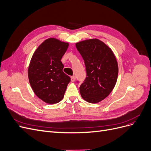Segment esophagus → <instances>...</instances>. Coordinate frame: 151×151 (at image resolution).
<instances>
[{
  "mask_svg": "<svg viewBox=\"0 0 151 151\" xmlns=\"http://www.w3.org/2000/svg\"><path fill=\"white\" fill-rule=\"evenodd\" d=\"M76 80V76H72L71 77V81L72 82H74Z\"/></svg>",
  "mask_w": 151,
  "mask_h": 151,
  "instance_id": "1",
  "label": "esophagus"
}]
</instances>
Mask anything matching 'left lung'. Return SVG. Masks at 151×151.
<instances>
[{"instance_id": "8db88e82", "label": "left lung", "mask_w": 151, "mask_h": 151, "mask_svg": "<svg viewBox=\"0 0 151 151\" xmlns=\"http://www.w3.org/2000/svg\"><path fill=\"white\" fill-rule=\"evenodd\" d=\"M76 46L86 69V77L79 88L81 96L89 103H99L110 94L116 83V58L111 49L96 38L81 41Z\"/></svg>"}]
</instances>
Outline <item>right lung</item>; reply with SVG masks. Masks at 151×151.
<instances>
[{
	"instance_id": "obj_1",
	"label": "right lung",
	"mask_w": 151,
	"mask_h": 151,
	"mask_svg": "<svg viewBox=\"0 0 151 151\" xmlns=\"http://www.w3.org/2000/svg\"><path fill=\"white\" fill-rule=\"evenodd\" d=\"M68 43L50 38L36 50L28 67V78L35 94L48 104L62 101L70 78L63 72L61 59Z\"/></svg>"
}]
</instances>
